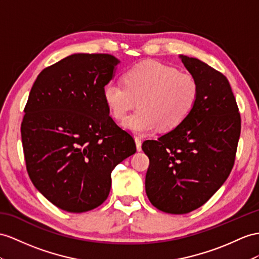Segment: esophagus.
Returning a JSON list of instances; mask_svg holds the SVG:
<instances>
[{
    "label": "esophagus",
    "instance_id": "1",
    "mask_svg": "<svg viewBox=\"0 0 259 259\" xmlns=\"http://www.w3.org/2000/svg\"><path fill=\"white\" fill-rule=\"evenodd\" d=\"M135 142H136V147H137V150L140 152L141 151V139L139 137H136L135 138Z\"/></svg>",
    "mask_w": 259,
    "mask_h": 259
}]
</instances>
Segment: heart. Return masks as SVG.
<instances>
[{"instance_id":"heart-1","label":"heart","mask_w":259,"mask_h":259,"mask_svg":"<svg viewBox=\"0 0 259 259\" xmlns=\"http://www.w3.org/2000/svg\"><path fill=\"white\" fill-rule=\"evenodd\" d=\"M199 93L200 86L190 73L160 62H143L124 73L123 84H106L103 97L116 119H122L138 99L139 108L124 118L122 125L136 134H148L157 127L171 130L186 120Z\"/></svg>"}]
</instances>
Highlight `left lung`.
<instances>
[{
    "mask_svg": "<svg viewBox=\"0 0 259 259\" xmlns=\"http://www.w3.org/2000/svg\"><path fill=\"white\" fill-rule=\"evenodd\" d=\"M200 86L193 112L142 150L150 165L145 191L150 202L166 213L185 214L201 207L233 168L241 116L228 78L196 58L181 55Z\"/></svg>",
    "mask_w": 259,
    "mask_h": 259,
    "instance_id": "obj_1",
    "label": "left lung"
}]
</instances>
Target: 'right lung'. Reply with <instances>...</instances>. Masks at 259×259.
<instances>
[{
  "mask_svg": "<svg viewBox=\"0 0 259 259\" xmlns=\"http://www.w3.org/2000/svg\"><path fill=\"white\" fill-rule=\"evenodd\" d=\"M119 62L106 54L71 55L44 69L30 90L21 128L26 168L39 193L64 211L101 205L112 169L137 151L103 97Z\"/></svg>",
  "mask_w": 259,
  "mask_h": 259,
  "instance_id": "add662e5",
  "label": "right lung"
}]
</instances>
